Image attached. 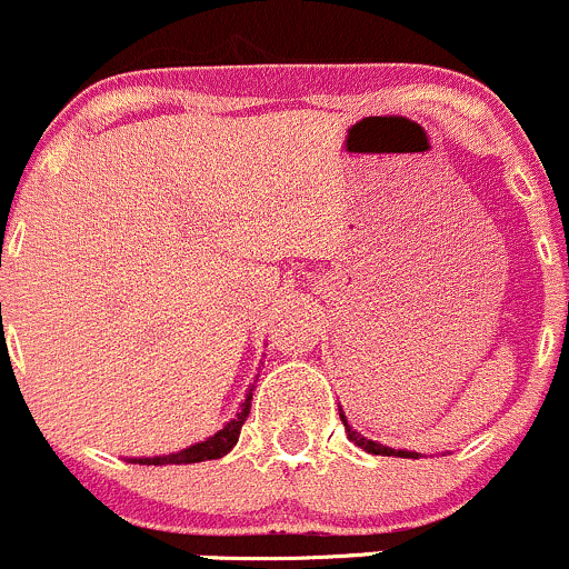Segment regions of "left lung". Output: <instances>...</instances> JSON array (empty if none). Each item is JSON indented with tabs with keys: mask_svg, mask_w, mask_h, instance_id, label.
I'll return each mask as SVG.
<instances>
[{
	"mask_svg": "<svg viewBox=\"0 0 569 569\" xmlns=\"http://www.w3.org/2000/svg\"><path fill=\"white\" fill-rule=\"evenodd\" d=\"M342 416V425H345V430H348V438L350 441L356 443V447H361L365 449V452H370V455H395V458H419V455L416 452H395V449H389V447H383V443H375V441H367V438H361L359 432L353 430V427L348 425V419H345V413H339Z\"/></svg>",
	"mask_w": 569,
	"mask_h": 569,
	"instance_id": "1",
	"label": "left lung"
}]
</instances>
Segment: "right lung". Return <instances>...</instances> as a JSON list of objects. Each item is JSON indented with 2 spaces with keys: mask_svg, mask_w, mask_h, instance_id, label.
<instances>
[{
  "mask_svg": "<svg viewBox=\"0 0 569 569\" xmlns=\"http://www.w3.org/2000/svg\"><path fill=\"white\" fill-rule=\"evenodd\" d=\"M249 408H251V389H249V395H246V402L241 406V411H238L236 419L227 421V425L221 427L216 436H210L208 441H199V443H194V447L180 449V452L161 455V458H139L133 462H142V466H169V462H172V466H189V462L224 458V455L238 443V436H241V427H243L246 416H249Z\"/></svg>",
  "mask_w": 569,
  "mask_h": 569,
  "instance_id": "1",
  "label": "right lung"
}]
</instances>
